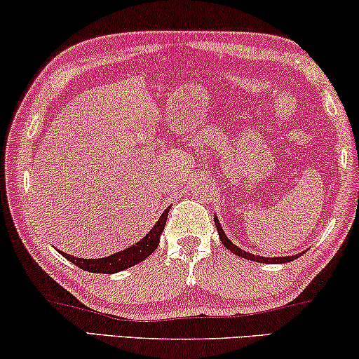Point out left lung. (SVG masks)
<instances>
[{
  "mask_svg": "<svg viewBox=\"0 0 359 359\" xmlns=\"http://www.w3.org/2000/svg\"><path fill=\"white\" fill-rule=\"evenodd\" d=\"M214 222H215V227H217V232H219L220 242L224 243V247H225V248H229L230 252H232L233 255H238V257H242V258H245V259H250V262L268 263V264H279V263H289V262H292V259H296V258L301 257V255H304V252H302V253L292 255V257H276V258H268V257H258V255L248 253V252H245V250L238 248L237 245H233L232 242H230L229 237H227V235H225V232H224L222 225H220V222H219L217 215H215V217H214Z\"/></svg>",
  "mask_w": 359,
  "mask_h": 359,
  "instance_id": "left-lung-1",
  "label": "left lung"
}]
</instances>
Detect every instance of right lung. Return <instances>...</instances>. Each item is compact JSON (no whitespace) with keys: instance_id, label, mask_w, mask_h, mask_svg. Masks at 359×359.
I'll list each match as a JSON object with an SVG mask.
<instances>
[{"instance_id":"right-lung-1","label":"right lung","mask_w":359,"mask_h":359,"mask_svg":"<svg viewBox=\"0 0 359 359\" xmlns=\"http://www.w3.org/2000/svg\"><path fill=\"white\" fill-rule=\"evenodd\" d=\"M168 212L170 208L163 210V214L160 215V219L156 220V224L151 227V230L149 233L145 235L144 238L139 240L135 245L132 247L121 250L111 257L106 258H95V259H86V258H76L73 255L63 253L60 252V255H63L68 262H72L73 264H76L78 268L85 269V271L90 273H104V274H112V273H119L124 271V269L134 266V264L144 262L145 258H149L151 253L155 252L156 247L160 243V235L163 232L166 219H168Z\"/></svg>"}]
</instances>
